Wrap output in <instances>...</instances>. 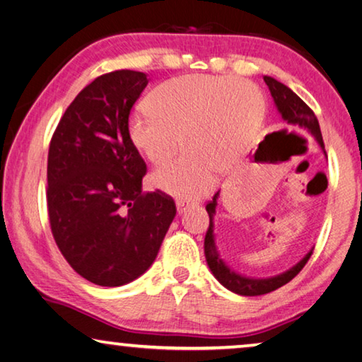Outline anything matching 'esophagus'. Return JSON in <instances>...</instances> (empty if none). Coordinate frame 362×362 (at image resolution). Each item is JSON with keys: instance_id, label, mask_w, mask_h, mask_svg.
<instances>
[{"instance_id": "34e87169", "label": "esophagus", "mask_w": 362, "mask_h": 362, "mask_svg": "<svg viewBox=\"0 0 362 362\" xmlns=\"http://www.w3.org/2000/svg\"><path fill=\"white\" fill-rule=\"evenodd\" d=\"M189 206H194L193 201H185V199H179L177 201V211L180 212H185V209H188Z\"/></svg>"}]
</instances>
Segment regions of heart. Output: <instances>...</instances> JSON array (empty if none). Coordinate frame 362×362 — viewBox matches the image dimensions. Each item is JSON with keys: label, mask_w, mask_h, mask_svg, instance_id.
Listing matches in <instances>:
<instances>
[{"label": "heart", "mask_w": 362, "mask_h": 362, "mask_svg": "<svg viewBox=\"0 0 362 362\" xmlns=\"http://www.w3.org/2000/svg\"><path fill=\"white\" fill-rule=\"evenodd\" d=\"M150 107L132 115L129 137L156 166L187 145L185 155L151 179L182 198L209 192L218 168L233 166L247 151L265 118L262 90L247 79L228 76L170 79L153 90Z\"/></svg>", "instance_id": "obj_1"}]
</instances>
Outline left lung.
I'll return each mask as SVG.
<instances>
[{
	"label": "left lung",
	"instance_id": "left-lung-1",
	"mask_svg": "<svg viewBox=\"0 0 362 362\" xmlns=\"http://www.w3.org/2000/svg\"><path fill=\"white\" fill-rule=\"evenodd\" d=\"M263 81L267 83L269 93H272L274 99V103H276L279 113L283 115V118L287 121V124L298 127V129L308 131L324 148L320 122H317V118L313 113V110L306 105V103L300 99L296 93H292L287 86L276 81L274 78L263 76ZM217 198H218V192L212 196V201H209V203L206 204V211L209 214V228H207L206 238H204V255H206L207 265H209L212 274L218 279L220 284H223L226 289H230L231 292L240 293V296H246V297L263 296V293L279 289L281 286L287 284L289 281L296 278L300 272H302L303 267L306 265V262L310 260V257L313 252L306 254L305 259L300 260L296 267L289 269V272L269 279H250L246 276H241V274L235 273L233 269L226 267L222 262V259H220V255L216 249V243H214L212 220H214V214H216Z\"/></svg>",
	"mask_w": 362,
	"mask_h": 362
}]
</instances>
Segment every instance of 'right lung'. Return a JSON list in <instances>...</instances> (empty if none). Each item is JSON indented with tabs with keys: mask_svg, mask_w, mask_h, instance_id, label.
<instances>
[{
	"mask_svg": "<svg viewBox=\"0 0 362 362\" xmlns=\"http://www.w3.org/2000/svg\"><path fill=\"white\" fill-rule=\"evenodd\" d=\"M146 84L134 70L95 78L65 110L49 145L52 236L70 267L97 286L144 274L177 212L173 196L142 192L146 164L129 137V115Z\"/></svg>",
	"mask_w": 362,
	"mask_h": 362,
	"instance_id": "add662e5",
	"label": "right lung"
}]
</instances>
